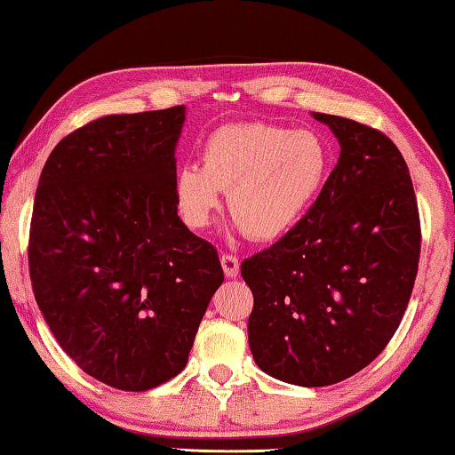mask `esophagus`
Wrapping results in <instances>:
<instances>
[{
  "instance_id": "obj_1",
  "label": "esophagus",
  "mask_w": 455,
  "mask_h": 455,
  "mask_svg": "<svg viewBox=\"0 0 455 455\" xmlns=\"http://www.w3.org/2000/svg\"><path fill=\"white\" fill-rule=\"evenodd\" d=\"M220 263H222V269H225V275L227 277H236V275H239V269H241L239 257L227 253V255L220 257Z\"/></svg>"
}]
</instances>
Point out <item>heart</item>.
Segmentation results:
<instances>
[{
	"instance_id": "1",
	"label": "heart",
	"mask_w": 455,
	"mask_h": 455,
	"mask_svg": "<svg viewBox=\"0 0 455 455\" xmlns=\"http://www.w3.org/2000/svg\"><path fill=\"white\" fill-rule=\"evenodd\" d=\"M330 170L326 143L307 129L271 124L222 125L206 137L200 165L176 174V202L184 222H211L227 192L228 212L255 241H275L304 219Z\"/></svg>"
}]
</instances>
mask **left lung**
<instances>
[{
    "instance_id": "left-lung-1",
    "label": "left lung",
    "mask_w": 455,
    "mask_h": 455,
    "mask_svg": "<svg viewBox=\"0 0 455 455\" xmlns=\"http://www.w3.org/2000/svg\"><path fill=\"white\" fill-rule=\"evenodd\" d=\"M340 157L290 233L241 263L253 291L249 346L283 383L328 387L369 366L413 291L421 222L409 168L379 129L314 113Z\"/></svg>"
}]
</instances>
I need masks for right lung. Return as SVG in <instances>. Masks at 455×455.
<instances>
[{"mask_svg": "<svg viewBox=\"0 0 455 455\" xmlns=\"http://www.w3.org/2000/svg\"><path fill=\"white\" fill-rule=\"evenodd\" d=\"M184 105L105 115L42 168L28 241L32 290L60 348L92 379L148 391L188 363L225 273L180 220Z\"/></svg>", "mask_w": 455, "mask_h": 455, "instance_id": "1", "label": "right lung"}]
</instances>
